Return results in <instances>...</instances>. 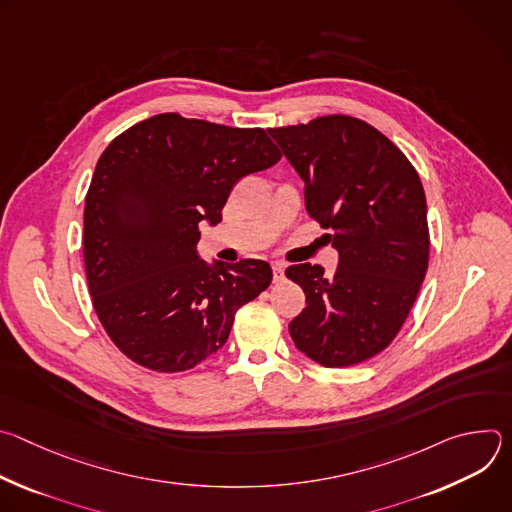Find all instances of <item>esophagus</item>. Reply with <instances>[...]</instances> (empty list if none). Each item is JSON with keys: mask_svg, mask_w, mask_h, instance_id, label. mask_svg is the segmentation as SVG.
Masks as SVG:
<instances>
[{"mask_svg": "<svg viewBox=\"0 0 512 512\" xmlns=\"http://www.w3.org/2000/svg\"><path fill=\"white\" fill-rule=\"evenodd\" d=\"M271 269H273V281H279V279L283 277L285 265H283V263H273V265H271Z\"/></svg>", "mask_w": 512, "mask_h": 512, "instance_id": "esophagus-1", "label": "esophagus"}]
</instances>
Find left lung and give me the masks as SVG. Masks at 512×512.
I'll use <instances>...</instances> for the list:
<instances>
[{"mask_svg":"<svg viewBox=\"0 0 512 512\" xmlns=\"http://www.w3.org/2000/svg\"><path fill=\"white\" fill-rule=\"evenodd\" d=\"M304 180L306 210L332 233L334 275L289 265L306 294L289 322L296 346L340 369L385 350L407 320L429 261L427 204L419 174L379 129L348 115L267 129Z\"/></svg>","mask_w":512,"mask_h":512,"instance_id":"left-lung-1","label":"left lung"}]
</instances>
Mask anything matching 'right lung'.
I'll use <instances>...</instances> for the list:
<instances>
[{
	"mask_svg": "<svg viewBox=\"0 0 512 512\" xmlns=\"http://www.w3.org/2000/svg\"><path fill=\"white\" fill-rule=\"evenodd\" d=\"M269 135L162 113L117 135L85 198V271L113 344L156 373L194 369L271 283L259 259L208 265L198 225L223 221L233 186L277 164Z\"/></svg>",
	"mask_w": 512,
	"mask_h": 512,
	"instance_id": "1",
	"label": "right lung"
}]
</instances>
